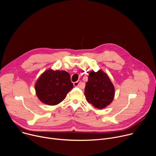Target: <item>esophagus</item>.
<instances>
[{"mask_svg":"<svg viewBox=\"0 0 156 156\" xmlns=\"http://www.w3.org/2000/svg\"><path fill=\"white\" fill-rule=\"evenodd\" d=\"M80 83H81V81H76V82H74V83H73V85H74V86H80Z\"/></svg>","mask_w":156,"mask_h":156,"instance_id":"obj_1","label":"esophagus"}]
</instances>
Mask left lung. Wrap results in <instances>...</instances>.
Masks as SVG:
<instances>
[{
  "label": "left lung",
  "instance_id": "8db88e82",
  "mask_svg": "<svg viewBox=\"0 0 156 156\" xmlns=\"http://www.w3.org/2000/svg\"><path fill=\"white\" fill-rule=\"evenodd\" d=\"M84 95L87 102L96 108L102 109L112 102L115 95L114 86L104 72L93 71L89 74Z\"/></svg>",
  "mask_w": 156,
  "mask_h": 156
}]
</instances>
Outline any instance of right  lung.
<instances>
[{
	"label": "right lung",
	"instance_id": "right-lung-1",
	"mask_svg": "<svg viewBox=\"0 0 156 156\" xmlns=\"http://www.w3.org/2000/svg\"><path fill=\"white\" fill-rule=\"evenodd\" d=\"M73 87L68 72L48 70L37 80L35 90L39 100L50 105L61 102Z\"/></svg>",
	"mask_w": 156,
	"mask_h": 156
}]
</instances>
